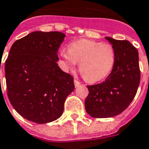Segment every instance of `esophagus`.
Segmentation results:
<instances>
[{
    "mask_svg": "<svg viewBox=\"0 0 149 149\" xmlns=\"http://www.w3.org/2000/svg\"><path fill=\"white\" fill-rule=\"evenodd\" d=\"M74 86H75V87L79 86V85H80V81H79L78 80H76V79H74Z\"/></svg>",
    "mask_w": 149,
    "mask_h": 149,
    "instance_id": "34e87169",
    "label": "esophagus"
}]
</instances>
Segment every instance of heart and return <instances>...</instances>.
Returning a JSON list of instances; mask_svg holds the SVG:
<instances>
[{
	"instance_id": "1",
	"label": "heart",
	"mask_w": 149,
	"mask_h": 149,
	"mask_svg": "<svg viewBox=\"0 0 149 149\" xmlns=\"http://www.w3.org/2000/svg\"><path fill=\"white\" fill-rule=\"evenodd\" d=\"M66 70L79 63V70L86 81L97 82L109 74L116 62V51L108 43L82 39L68 45V51L60 52Z\"/></svg>"
}]
</instances>
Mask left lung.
Segmentation results:
<instances>
[{
    "mask_svg": "<svg viewBox=\"0 0 149 149\" xmlns=\"http://www.w3.org/2000/svg\"><path fill=\"white\" fill-rule=\"evenodd\" d=\"M116 51L112 70L101 83L87 86L86 112L93 118H110L126 110L137 93L141 80L137 49L127 40L107 37Z\"/></svg>",
    "mask_w": 149,
    "mask_h": 149,
    "instance_id": "obj_1",
    "label": "left lung"
}]
</instances>
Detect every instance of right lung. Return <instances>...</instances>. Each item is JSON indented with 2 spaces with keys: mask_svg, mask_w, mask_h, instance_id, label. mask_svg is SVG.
Segmentation results:
<instances>
[{
  "mask_svg": "<svg viewBox=\"0 0 149 149\" xmlns=\"http://www.w3.org/2000/svg\"><path fill=\"white\" fill-rule=\"evenodd\" d=\"M65 34L34 31L14 42L5 61L7 94L20 116L42 124L62 116L74 79L57 64Z\"/></svg>",
  "mask_w": 149,
  "mask_h": 149,
  "instance_id": "add662e5",
  "label": "right lung"
}]
</instances>
